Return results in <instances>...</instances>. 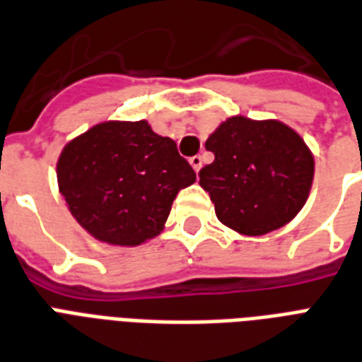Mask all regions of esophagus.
Returning <instances> with one entry per match:
<instances>
[{
    "label": "esophagus",
    "mask_w": 362,
    "mask_h": 362,
    "mask_svg": "<svg viewBox=\"0 0 362 362\" xmlns=\"http://www.w3.org/2000/svg\"><path fill=\"white\" fill-rule=\"evenodd\" d=\"M190 166L194 168V172H200V168H202V156H190Z\"/></svg>",
    "instance_id": "1"
}]
</instances>
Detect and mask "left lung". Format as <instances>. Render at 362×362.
Segmentation results:
<instances>
[{
    "label": "left lung",
    "mask_w": 362,
    "mask_h": 362,
    "mask_svg": "<svg viewBox=\"0 0 362 362\" xmlns=\"http://www.w3.org/2000/svg\"><path fill=\"white\" fill-rule=\"evenodd\" d=\"M215 160L200 170L217 219L243 236H262L296 217L313 183V155L279 120L230 117L207 137Z\"/></svg>",
    "instance_id": "left-lung-1"
}]
</instances>
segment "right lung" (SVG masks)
<instances>
[{"label":"right lung","instance_id":"obj_1","mask_svg":"<svg viewBox=\"0 0 362 362\" xmlns=\"http://www.w3.org/2000/svg\"><path fill=\"white\" fill-rule=\"evenodd\" d=\"M58 189L75 221L103 243L134 247L164 228L194 170L147 120H107L67 143L56 164Z\"/></svg>","mask_w":362,"mask_h":362}]
</instances>
